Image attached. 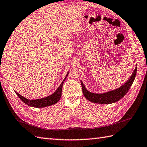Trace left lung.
Wrapping results in <instances>:
<instances>
[{"mask_svg": "<svg viewBox=\"0 0 147 147\" xmlns=\"http://www.w3.org/2000/svg\"><path fill=\"white\" fill-rule=\"evenodd\" d=\"M137 65H136L133 74H131L130 77L120 87L109 92L102 93V94H95V93L89 92L85 88L82 81L80 80L83 94L88 100L93 103H99V104H110V103L117 102L122 98L129 90L137 75Z\"/></svg>", "mask_w": 147, "mask_h": 147, "instance_id": "left-lung-1", "label": "left lung"}]
</instances>
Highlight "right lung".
<instances>
[{
    "label": "right lung",
    "mask_w": 147,
    "mask_h": 147,
    "mask_svg": "<svg viewBox=\"0 0 147 147\" xmlns=\"http://www.w3.org/2000/svg\"><path fill=\"white\" fill-rule=\"evenodd\" d=\"M69 71H68L65 78H64L59 87L57 88L55 92L54 93H53L52 95L46 96V97L38 98V99H35V100H30V99H27L26 97H24V96L19 94L17 92H16V94L20 98L21 100L30 107H35V108H43V107L51 106L58 102L59 100L60 99V97H61V95H62V87H63V82L65 80L68 75H69Z\"/></svg>",
    "instance_id": "obj_1"
}]
</instances>
